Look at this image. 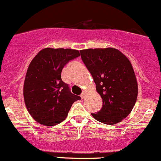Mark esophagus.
Here are the masks:
<instances>
[{
  "label": "esophagus",
  "mask_w": 161,
  "mask_h": 161,
  "mask_svg": "<svg viewBox=\"0 0 161 161\" xmlns=\"http://www.w3.org/2000/svg\"><path fill=\"white\" fill-rule=\"evenodd\" d=\"M80 96H81V97H82V98L83 99L85 97V96H86V92L85 91H83L82 92V94H81L80 95Z\"/></svg>",
  "instance_id": "esophagus-1"
}]
</instances>
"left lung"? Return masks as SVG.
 <instances>
[{"label": "left lung", "mask_w": 161, "mask_h": 161, "mask_svg": "<svg viewBox=\"0 0 161 161\" xmlns=\"http://www.w3.org/2000/svg\"><path fill=\"white\" fill-rule=\"evenodd\" d=\"M80 53L103 100L102 108L92 116L104 124L119 123L130 114L137 99L138 83L130 61L112 47L82 50Z\"/></svg>", "instance_id": "obj_1"}]
</instances>
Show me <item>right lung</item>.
Returning a JSON list of instances; mask_svg holds the SVG:
<instances>
[{"label":"right lung","mask_w":161,"mask_h":161,"mask_svg":"<svg viewBox=\"0 0 161 161\" xmlns=\"http://www.w3.org/2000/svg\"><path fill=\"white\" fill-rule=\"evenodd\" d=\"M79 55L76 50L47 47L39 51L29 64L24 82V100L28 111L40 124L61 123L72 104L81 99L61 79L63 68Z\"/></svg>","instance_id":"obj_1"}]
</instances>
